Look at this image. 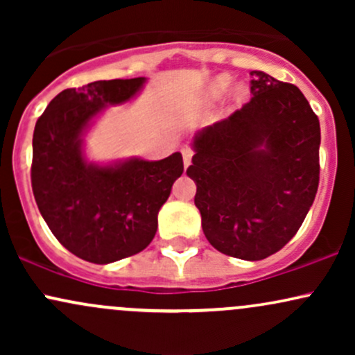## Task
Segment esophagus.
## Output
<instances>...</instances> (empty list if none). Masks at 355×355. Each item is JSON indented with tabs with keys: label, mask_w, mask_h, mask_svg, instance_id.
Instances as JSON below:
<instances>
[{
	"label": "esophagus",
	"mask_w": 355,
	"mask_h": 355,
	"mask_svg": "<svg viewBox=\"0 0 355 355\" xmlns=\"http://www.w3.org/2000/svg\"><path fill=\"white\" fill-rule=\"evenodd\" d=\"M182 157H183V165H185V168H187V166L190 165L191 157H193V152H191L190 148H182Z\"/></svg>",
	"instance_id": "esophagus-1"
}]
</instances>
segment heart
I'll return each instance as SVG.
<instances>
[{
    "label": "heart",
    "instance_id": "obj_1",
    "mask_svg": "<svg viewBox=\"0 0 355 355\" xmlns=\"http://www.w3.org/2000/svg\"><path fill=\"white\" fill-rule=\"evenodd\" d=\"M229 83H230V76H227V75L218 76V78L215 80V83H214V95L215 96L220 95V93H222L223 89L229 87ZM242 93H243V88L242 87H239L237 89H235V96H240V95H242Z\"/></svg>",
    "mask_w": 355,
    "mask_h": 355
}]
</instances>
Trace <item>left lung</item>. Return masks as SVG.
I'll return each instance as SVG.
<instances>
[{"mask_svg":"<svg viewBox=\"0 0 355 355\" xmlns=\"http://www.w3.org/2000/svg\"><path fill=\"white\" fill-rule=\"evenodd\" d=\"M252 100L193 137L187 175L211 247L242 260L275 254L319 187V118L295 85L250 71Z\"/></svg>","mask_w":355,"mask_h":355,"instance_id":"1","label":"left lung"}]
</instances>
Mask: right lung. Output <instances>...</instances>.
<instances>
[{"mask_svg":"<svg viewBox=\"0 0 355 355\" xmlns=\"http://www.w3.org/2000/svg\"><path fill=\"white\" fill-rule=\"evenodd\" d=\"M146 78L100 80L68 88L50 101L33 133L31 187L40 214L58 242L92 263L116 262L148 247L158 211L183 173L182 153L100 165L83 148L95 118L108 105L140 93Z\"/></svg>","mask_w":355,"mask_h":355,"instance_id":"right-lung-1","label":"right lung"}]
</instances>
